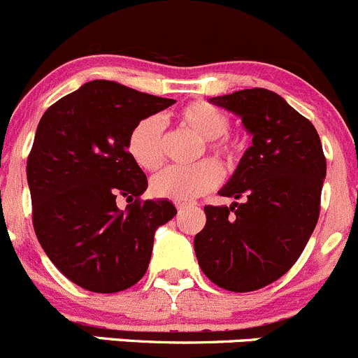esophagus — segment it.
Here are the masks:
<instances>
[{
  "instance_id": "esophagus-1",
  "label": "esophagus",
  "mask_w": 358,
  "mask_h": 358,
  "mask_svg": "<svg viewBox=\"0 0 358 358\" xmlns=\"http://www.w3.org/2000/svg\"><path fill=\"white\" fill-rule=\"evenodd\" d=\"M173 203H176V207H177V210H179V213H182L185 209H189V207L195 206V203L188 202V200H176Z\"/></svg>"
}]
</instances>
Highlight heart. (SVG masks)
I'll list each match as a JSON object with an SVG mask.
<instances>
[{
	"mask_svg": "<svg viewBox=\"0 0 358 358\" xmlns=\"http://www.w3.org/2000/svg\"><path fill=\"white\" fill-rule=\"evenodd\" d=\"M179 126L203 138L209 155L224 169H234L239 159V145L227 134L230 117L207 101H193L176 114ZM126 148L131 159L144 170H158L165 162L163 128L158 117H144L131 128ZM221 170L216 163L202 162L192 169H166L151 181V193L166 200H193L216 188Z\"/></svg>",
	"mask_w": 358,
	"mask_h": 358,
	"instance_id": "1",
	"label": "heart"
}]
</instances>
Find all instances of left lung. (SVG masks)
<instances>
[{"mask_svg": "<svg viewBox=\"0 0 358 358\" xmlns=\"http://www.w3.org/2000/svg\"><path fill=\"white\" fill-rule=\"evenodd\" d=\"M243 119L253 144L221 196L232 206H206L195 236L203 274L230 292H253L290 271L320 216L327 173L318 131L279 94L264 87L210 98Z\"/></svg>", "mask_w": 358, "mask_h": 358, "instance_id": "left-lung-1", "label": "left lung"}]
</instances>
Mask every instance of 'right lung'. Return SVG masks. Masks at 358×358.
Returning <instances> with one entry per match:
<instances>
[{
  "mask_svg": "<svg viewBox=\"0 0 358 358\" xmlns=\"http://www.w3.org/2000/svg\"><path fill=\"white\" fill-rule=\"evenodd\" d=\"M176 103L112 80H93L50 105L28 156L33 227L43 251L75 285L115 294L148 271L156 228L177 214L144 200L148 177L131 159V128ZM131 203L121 211L115 203Z\"/></svg>",
  "mask_w": 358,
  "mask_h": 358,
  "instance_id": "1",
  "label": "right lung"
}]
</instances>
